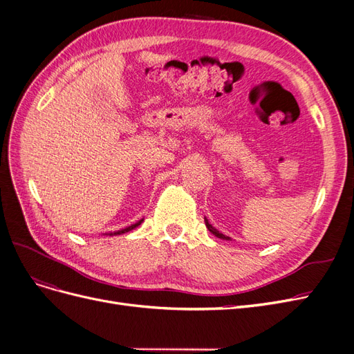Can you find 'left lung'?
Listing matches in <instances>:
<instances>
[{
    "label": "left lung",
    "instance_id": "1",
    "mask_svg": "<svg viewBox=\"0 0 354 354\" xmlns=\"http://www.w3.org/2000/svg\"><path fill=\"white\" fill-rule=\"evenodd\" d=\"M205 226H207V229H208L212 234H216L217 238H220V239H226V241H229V239H230L229 236H224V234H223V233H220L217 229H214V227L211 226V224L208 223V220H207V218H205Z\"/></svg>",
    "mask_w": 354,
    "mask_h": 354
}]
</instances>
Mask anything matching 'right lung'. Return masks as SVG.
<instances>
[{
    "mask_svg": "<svg viewBox=\"0 0 354 354\" xmlns=\"http://www.w3.org/2000/svg\"><path fill=\"white\" fill-rule=\"evenodd\" d=\"M142 221H143V218H142L140 221H137V223L131 224V226H128V227H125V229H121V230H118V232H113V233H111V234H122V233H125V232H130V230L136 229V227L138 226V224H142Z\"/></svg>",
    "mask_w": 354,
    "mask_h": 354,
    "instance_id": "right-lung-1",
    "label": "right lung"
}]
</instances>
